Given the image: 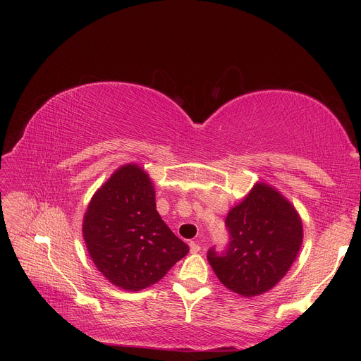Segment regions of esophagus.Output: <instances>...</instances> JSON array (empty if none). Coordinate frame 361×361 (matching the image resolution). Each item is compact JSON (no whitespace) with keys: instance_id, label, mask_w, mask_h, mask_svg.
Here are the masks:
<instances>
[{"instance_id":"esophagus-1","label":"esophagus","mask_w":361,"mask_h":361,"mask_svg":"<svg viewBox=\"0 0 361 361\" xmlns=\"http://www.w3.org/2000/svg\"><path fill=\"white\" fill-rule=\"evenodd\" d=\"M188 245H190V252L192 253H197L200 250V245H199L197 241H190V244H188Z\"/></svg>"}]
</instances>
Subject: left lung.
Instances as JSON below:
<instances>
[{"label":"left lung","mask_w":361,"mask_h":361,"mask_svg":"<svg viewBox=\"0 0 361 361\" xmlns=\"http://www.w3.org/2000/svg\"><path fill=\"white\" fill-rule=\"evenodd\" d=\"M228 243L207 250L224 286L244 297L267 293L288 272L302 241V225L293 204L275 188L256 184L225 219Z\"/></svg>","instance_id":"left-lung-1"}]
</instances>
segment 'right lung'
Instances as JSON below:
<instances>
[{"instance_id":"1","label":"right lung","mask_w":361,"mask_h":361,"mask_svg":"<svg viewBox=\"0 0 361 361\" xmlns=\"http://www.w3.org/2000/svg\"><path fill=\"white\" fill-rule=\"evenodd\" d=\"M83 237L98 271L127 291L158 282L188 253L159 216L154 185L137 165L121 166L94 193Z\"/></svg>"}]
</instances>
